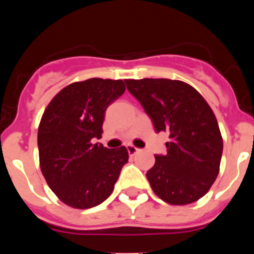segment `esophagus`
<instances>
[{
  "label": "esophagus",
  "instance_id": "1",
  "mask_svg": "<svg viewBox=\"0 0 254 254\" xmlns=\"http://www.w3.org/2000/svg\"><path fill=\"white\" fill-rule=\"evenodd\" d=\"M127 152H129V155H130V156L136 155V153L139 152V151H140V148L135 147V146H132V145H127Z\"/></svg>",
  "mask_w": 254,
  "mask_h": 254
}]
</instances>
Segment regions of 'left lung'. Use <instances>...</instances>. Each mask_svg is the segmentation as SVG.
I'll use <instances>...</instances> for the list:
<instances>
[{
  "mask_svg": "<svg viewBox=\"0 0 254 254\" xmlns=\"http://www.w3.org/2000/svg\"><path fill=\"white\" fill-rule=\"evenodd\" d=\"M157 132H170L167 152L155 155L147 171L156 195L173 205H186L209 191L219 175L222 137L214 113L201 94L177 79H125Z\"/></svg>",
  "mask_w": 254,
  "mask_h": 254,
  "instance_id": "8db88e82",
  "label": "left lung"
}]
</instances>
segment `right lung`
Instances as JSON below:
<instances>
[{
    "label": "right lung",
    "mask_w": 254,
    "mask_h": 254,
    "mask_svg": "<svg viewBox=\"0 0 254 254\" xmlns=\"http://www.w3.org/2000/svg\"><path fill=\"white\" fill-rule=\"evenodd\" d=\"M124 92L122 79L75 82L61 89L43 114L40 168L51 190L68 206L88 209L103 203L129 160L125 146L92 143L101 139L107 108Z\"/></svg>",
    "instance_id": "1"
}]
</instances>
